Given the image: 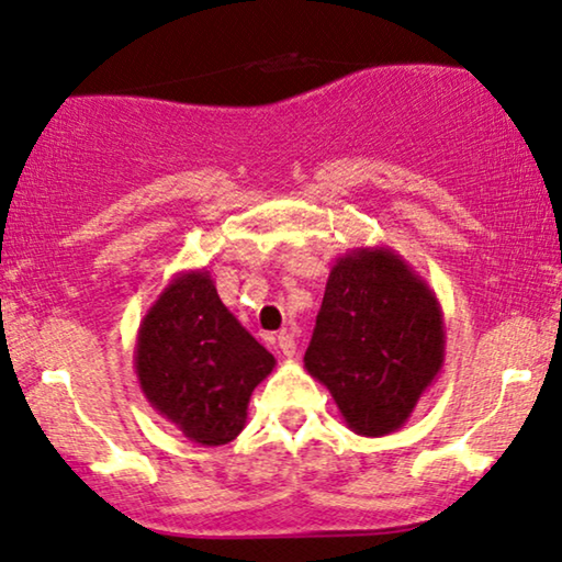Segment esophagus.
Returning a JSON list of instances; mask_svg holds the SVG:
<instances>
[{
    "mask_svg": "<svg viewBox=\"0 0 562 562\" xmlns=\"http://www.w3.org/2000/svg\"><path fill=\"white\" fill-rule=\"evenodd\" d=\"M277 349H280L282 357H293L295 355V339L290 334H280L277 336Z\"/></svg>",
    "mask_w": 562,
    "mask_h": 562,
    "instance_id": "esophagus-1",
    "label": "esophagus"
}]
</instances>
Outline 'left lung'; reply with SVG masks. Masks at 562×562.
<instances>
[{
    "label": "left lung",
    "instance_id": "obj_1",
    "mask_svg": "<svg viewBox=\"0 0 562 562\" xmlns=\"http://www.w3.org/2000/svg\"><path fill=\"white\" fill-rule=\"evenodd\" d=\"M303 362L351 431L385 437L442 372V305L391 246L349 249L328 272Z\"/></svg>",
    "mask_w": 562,
    "mask_h": 562
}]
</instances>
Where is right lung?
I'll return each mask as SVG.
<instances>
[{
  "instance_id": "1",
  "label": "right lung",
  "mask_w": 562,
  "mask_h": 562,
  "mask_svg": "<svg viewBox=\"0 0 562 562\" xmlns=\"http://www.w3.org/2000/svg\"><path fill=\"white\" fill-rule=\"evenodd\" d=\"M133 368L156 414L190 442L218 447L241 434L274 357L223 305L211 272L187 269L140 321Z\"/></svg>"
}]
</instances>
